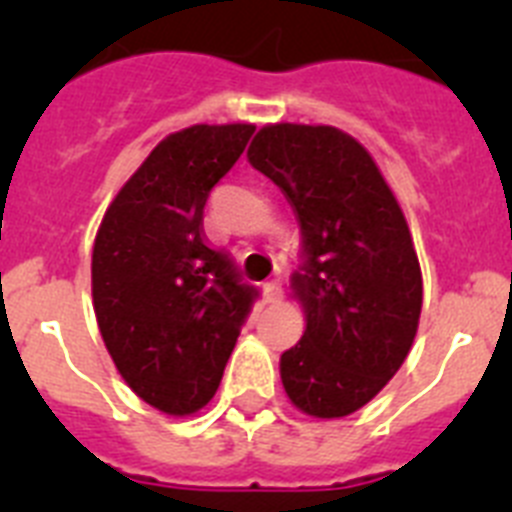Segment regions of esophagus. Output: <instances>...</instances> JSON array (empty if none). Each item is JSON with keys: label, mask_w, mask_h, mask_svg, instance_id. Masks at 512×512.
<instances>
[{"label": "esophagus", "mask_w": 512, "mask_h": 512, "mask_svg": "<svg viewBox=\"0 0 512 512\" xmlns=\"http://www.w3.org/2000/svg\"><path fill=\"white\" fill-rule=\"evenodd\" d=\"M264 300L266 302H279V300H282V284H279V282H266L264 284Z\"/></svg>", "instance_id": "1"}]
</instances>
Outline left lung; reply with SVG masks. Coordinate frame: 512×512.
Segmentation results:
<instances>
[{"label": "left lung", "instance_id": "1", "mask_svg": "<svg viewBox=\"0 0 512 512\" xmlns=\"http://www.w3.org/2000/svg\"><path fill=\"white\" fill-rule=\"evenodd\" d=\"M248 161L282 189L302 233L292 295L305 333L279 361L284 392L312 418L356 413L418 333L423 277L408 220L369 151L330 125H266Z\"/></svg>", "mask_w": 512, "mask_h": 512}]
</instances>
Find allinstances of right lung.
I'll return each instance as SVG.
<instances>
[{
    "label": "right lung",
    "mask_w": 512,
    "mask_h": 512,
    "mask_svg": "<svg viewBox=\"0 0 512 512\" xmlns=\"http://www.w3.org/2000/svg\"><path fill=\"white\" fill-rule=\"evenodd\" d=\"M253 125L166 135L102 217L92 297L120 377L151 408L192 415L220 387L256 287L207 246L205 202L241 158Z\"/></svg>",
    "instance_id": "obj_1"
}]
</instances>
